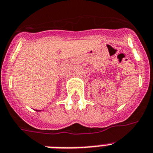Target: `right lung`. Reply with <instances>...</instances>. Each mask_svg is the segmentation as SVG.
Instances as JSON below:
<instances>
[{
  "instance_id": "obj_1",
  "label": "right lung",
  "mask_w": 153,
  "mask_h": 153,
  "mask_svg": "<svg viewBox=\"0 0 153 153\" xmlns=\"http://www.w3.org/2000/svg\"><path fill=\"white\" fill-rule=\"evenodd\" d=\"M36 111H40V110H36Z\"/></svg>"
}]
</instances>
